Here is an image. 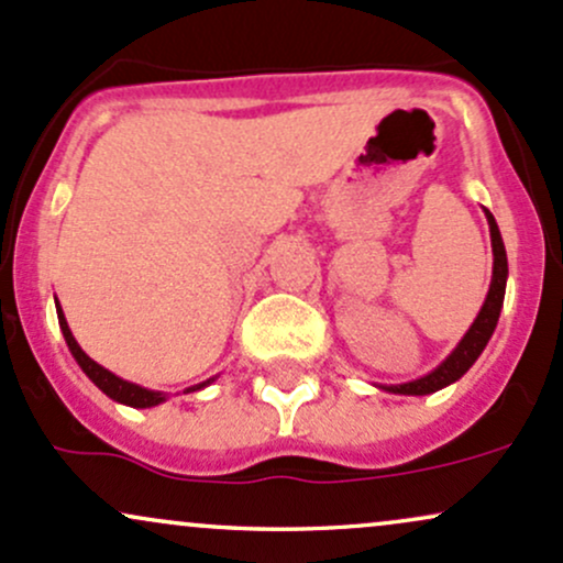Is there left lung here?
Wrapping results in <instances>:
<instances>
[{
  "label": "left lung",
  "mask_w": 563,
  "mask_h": 563,
  "mask_svg": "<svg viewBox=\"0 0 563 563\" xmlns=\"http://www.w3.org/2000/svg\"><path fill=\"white\" fill-rule=\"evenodd\" d=\"M486 220H489V233H492V252H495V271H492V284H489V295H486L482 311H478L476 321L465 338L460 340L457 349L452 351V356L446 358L439 369H433L431 375L420 377V380L404 383V385H394V394H407V396H426L433 394V390L444 388L454 380L465 375L471 369V364L482 356V351L489 343L492 332H495L497 319H500V308H503V298H505V279H508V257H505V247H503V236L500 229H497L495 218L492 212H486Z\"/></svg>",
  "instance_id": "left-lung-1"
}]
</instances>
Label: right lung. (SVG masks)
<instances>
[{
	"mask_svg": "<svg viewBox=\"0 0 563 563\" xmlns=\"http://www.w3.org/2000/svg\"><path fill=\"white\" fill-rule=\"evenodd\" d=\"M58 321H60L63 338H66V343H68V351L74 353V358H77L81 369H85V375L90 377V380L98 385L106 396H111L113 401L130 404V407H156V404L164 401V394H159V390H145V388H141V385L122 380V377L111 375L109 369H103L100 364H95L92 358L79 349L77 340H74V334L66 324V316H63V311H60V306H58ZM205 385L207 383H201V385H197V388H205ZM197 388H188V390H197Z\"/></svg>",
	"mask_w": 563,
	"mask_h": 563,
	"instance_id": "right-lung-1",
	"label": "right lung"
}]
</instances>
